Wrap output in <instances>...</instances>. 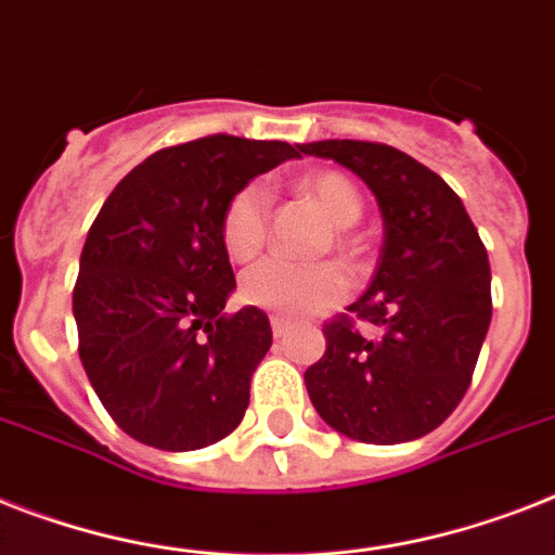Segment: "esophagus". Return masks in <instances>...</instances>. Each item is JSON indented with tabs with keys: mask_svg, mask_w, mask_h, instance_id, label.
I'll return each instance as SVG.
<instances>
[{
	"mask_svg": "<svg viewBox=\"0 0 555 555\" xmlns=\"http://www.w3.org/2000/svg\"><path fill=\"white\" fill-rule=\"evenodd\" d=\"M270 327H273V336H276V339H282V336L291 331V322L282 317H270Z\"/></svg>",
	"mask_w": 555,
	"mask_h": 555,
	"instance_id": "obj_1",
	"label": "esophagus"
}]
</instances>
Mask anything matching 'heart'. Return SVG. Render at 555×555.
I'll return each mask as SVG.
<instances>
[{
  "label": "heart",
  "instance_id": "obj_1",
  "mask_svg": "<svg viewBox=\"0 0 555 555\" xmlns=\"http://www.w3.org/2000/svg\"><path fill=\"white\" fill-rule=\"evenodd\" d=\"M301 191L322 207L333 228H350L362 216V196L341 173L308 176ZM268 202L264 184L250 182L238 188L224 205L222 242L224 250L238 262L254 259L262 250L268 238ZM238 293L247 305L279 317H305L336 305L348 293V276L336 264H305L270 256L242 273Z\"/></svg>",
  "mask_w": 555,
  "mask_h": 555
}]
</instances>
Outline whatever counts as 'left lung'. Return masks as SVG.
<instances>
[{
  "label": "left lung",
  "instance_id": "8db88e82",
  "mask_svg": "<svg viewBox=\"0 0 555 555\" xmlns=\"http://www.w3.org/2000/svg\"><path fill=\"white\" fill-rule=\"evenodd\" d=\"M301 153L359 176L385 224L376 273L348 308L379 336H362L348 317L324 324L327 350L305 371L310 402L364 444L422 439L462 402L488 336V250L450 184L408 153L353 139Z\"/></svg>",
  "mask_w": 555,
  "mask_h": 555
}]
</instances>
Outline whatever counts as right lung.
<instances>
[{"label":"right lung","mask_w":555,"mask_h":555,"mask_svg":"<svg viewBox=\"0 0 555 555\" xmlns=\"http://www.w3.org/2000/svg\"><path fill=\"white\" fill-rule=\"evenodd\" d=\"M301 145L205 137L130 170L85 238L74 287L79 359L128 436L182 453L233 434L270 350L268 313L222 310L236 291L222 214L238 188Z\"/></svg>","instance_id":"add662e5"}]
</instances>
